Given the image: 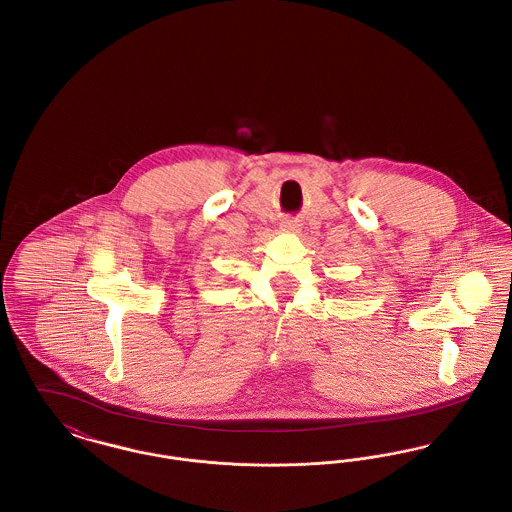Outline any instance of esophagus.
I'll list each match as a JSON object with an SVG mask.
<instances>
[{
	"mask_svg": "<svg viewBox=\"0 0 512 512\" xmlns=\"http://www.w3.org/2000/svg\"><path fill=\"white\" fill-rule=\"evenodd\" d=\"M282 228H284L286 232H295V230H299V224H297L295 220H286V222L282 224Z\"/></svg>",
	"mask_w": 512,
	"mask_h": 512,
	"instance_id": "34e87169",
	"label": "esophagus"
}]
</instances>
